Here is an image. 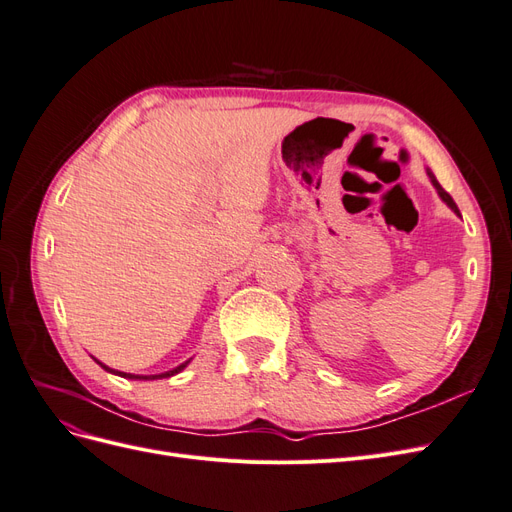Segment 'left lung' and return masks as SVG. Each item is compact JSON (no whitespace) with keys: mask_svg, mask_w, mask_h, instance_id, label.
<instances>
[{"mask_svg":"<svg viewBox=\"0 0 512 512\" xmlns=\"http://www.w3.org/2000/svg\"><path fill=\"white\" fill-rule=\"evenodd\" d=\"M427 175H429V179H431V183H433V188H436V190H438L440 198L444 200V203H446L448 207H451V209H453V211H455V213L459 215V209H457V205H455V200L451 198V194H448V192H446V190L442 188V185L438 183V179H436V177H433V173H431V170H429V168H427Z\"/></svg>","mask_w":512,"mask_h":512,"instance_id":"obj_1","label":"left lung"}]
</instances>
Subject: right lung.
Instances as JSON below:
<instances>
[{"label":"right lung","instance_id":"1","mask_svg":"<svg viewBox=\"0 0 512 512\" xmlns=\"http://www.w3.org/2000/svg\"><path fill=\"white\" fill-rule=\"evenodd\" d=\"M102 369H106V371H111V374H117V376H121V378H130V380H158V378H170V376H175V374H179V371L188 365L190 361H185V363H181L179 367H175V369H170V371H164V374H156V376H136V374H126V371H117V369H111V367H106V365H102L98 359H94Z\"/></svg>","mask_w":512,"mask_h":512}]
</instances>
